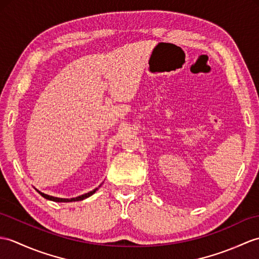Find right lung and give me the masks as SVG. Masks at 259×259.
Wrapping results in <instances>:
<instances>
[{
    "instance_id": "add662e5",
    "label": "right lung",
    "mask_w": 259,
    "mask_h": 259,
    "mask_svg": "<svg viewBox=\"0 0 259 259\" xmlns=\"http://www.w3.org/2000/svg\"><path fill=\"white\" fill-rule=\"evenodd\" d=\"M100 188V185L98 186V188H96V189H94L93 191H90V192H88V193H85V194H82V195H79V196H77V197H73V198H62V197H55V196H52V195H47V194H45V193H41L40 191H38V190H36L38 192V193L43 196V197H45L46 200H50V201H54V202H76V201H82V200H85V198H87V197H89V196H92L96 191H97L98 189Z\"/></svg>"
}]
</instances>
